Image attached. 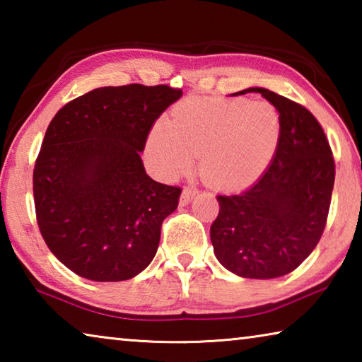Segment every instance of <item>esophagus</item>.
Returning a JSON list of instances; mask_svg holds the SVG:
<instances>
[{"mask_svg": "<svg viewBox=\"0 0 362 362\" xmlns=\"http://www.w3.org/2000/svg\"><path fill=\"white\" fill-rule=\"evenodd\" d=\"M196 193H198V189H196V188H192V187L183 188L182 196H180V206H187L189 201L194 198Z\"/></svg>", "mask_w": 362, "mask_h": 362, "instance_id": "esophagus-1", "label": "esophagus"}]
</instances>
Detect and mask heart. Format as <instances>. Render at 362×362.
<instances>
[{"label": "heart", "instance_id": "1", "mask_svg": "<svg viewBox=\"0 0 362 362\" xmlns=\"http://www.w3.org/2000/svg\"><path fill=\"white\" fill-rule=\"evenodd\" d=\"M281 115L273 103L243 99L188 100L174 119L158 121L146 155L158 174L180 175L199 156V170L217 188L238 189L260 179L276 155Z\"/></svg>", "mask_w": 362, "mask_h": 362}]
</instances>
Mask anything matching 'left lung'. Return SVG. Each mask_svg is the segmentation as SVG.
Masks as SVG:
<instances>
[{"mask_svg":"<svg viewBox=\"0 0 362 362\" xmlns=\"http://www.w3.org/2000/svg\"><path fill=\"white\" fill-rule=\"evenodd\" d=\"M259 93L281 115L274 159L252 187L218 194L211 226L217 260L241 278L273 279L313 252L326 226L335 164L322 127L305 107L265 88Z\"/></svg>","mask_w":362,"mask_h":362,"instance_id":"obj_1","label":"left lung"}]
</instances>
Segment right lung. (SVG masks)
<instances>
[{
    "label": "right lung",
    "mask_w": 362,
    "mask_h": 362,
    "mask_svg": "<svg viewBox=\"0 0 362 362\" xmlns=\"http://www.w3.org/2000/svg\"><path fill=\"white\" fill-rule=\"evenodd\" d=\"M182 97L169 86H107L66 103L33 170L36 220L51 252L78 276L126 281L156 255L182 189L145 173L155 121Z\"/></svg>",
    "instance_id": "obj_1"
}]
</instances>
